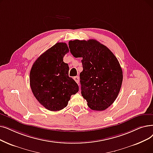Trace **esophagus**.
I'll return each instance as SVG.
<instances>
[{
    "label": "esophagus",
    "mask_w": 153,
    "mask_h": 153,
    "mask_svg": "<svg viewBox=\"0 0 153 153\" xmlns=\"http://www.w3.org/2000/svg\"><path fill=\"white\" fill-rule=\"evenodd\" d=\"M74 81L78 84L79 83V76H76V77H74Z\"/></svg>",
    "instance_id": "esophagus-1"
}]
</instances>
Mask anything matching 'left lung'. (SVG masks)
Masks as SVG:
<instances>
[{
  "instance_id": "8db88e82",
  "label": "left lung",
  "mask_w": 153,
  "mask_h": 153,
  "mask_svg": "<svg viewBox=\"0 0 153 153\" xmlns=\"http://www.w3.org/2000/svg\"><path fill=\"white\" fill-rule=\"evenodd\" d=\"M71 53L82 57L81 94L92 110L104 111L114 102L123 82V71L116 56L96 40L69 42Z\"/></svg>"
}]
</instances>
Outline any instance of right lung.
Here are the masks:
<instances>
[{"label":"right lung","mask_w":153,"mask_h":153,"mask_svg":"<svg viewBox=\"0 0 153 153\" xmlns=\"http://www.w3.org/2000/svg\"><path fill=\"white\" fill-rule=\"evenodd\" d=\"M69 51L66 43L58 42L40 56L30 72V85L39 103L51 111L67 106L71 96L79 91L77 84L69 77V65L63 61Z\"/></svg>","instance_id":"add662e5"}]
</instances>
